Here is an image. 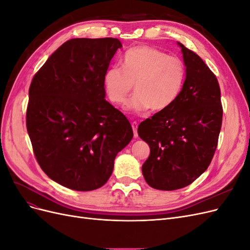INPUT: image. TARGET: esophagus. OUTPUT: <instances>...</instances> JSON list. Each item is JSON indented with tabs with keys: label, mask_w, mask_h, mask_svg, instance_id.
I'll list each match as a JSON object with an SVG mask.
<instances>
[{
	"label": "esophagus",
	"mask_w": 250,
	"mask_h": 250,
	"mask_svg": "<svg viewBox=\"0 0 250 250\" xmlns=\"http://www.w3.org/2000/svg\"><path fill=\"white\" fill-rule=\"evenodd\" d=\"M131 126H132V130H133L134 138H138V123L134 121V122L131 123Z\"/></svg>",
	"instance_id": "esophagus-1"
}]
</instances>
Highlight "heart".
Wrapping results in <instances>:
<instances>
[{"label": "heart", "instance_id": "heart-1", "mask_svg": "<svg viewBox=\"0 0 250 250\" xmlns=\"http://www.w3.org/2000/svg\"><path fill=\"white\" fill-rule=\"evenodd\" d=\"M121 62L122 67H108L103 83L108 99L115 104H123L134 84L135 94L127 101V110L141 113L149 108L166 109L183 90L186 66L176 56L153 47L138 46L127 50Z\"/></svg>", "mask_w": 250, "mask_h": 250}]
</instances>
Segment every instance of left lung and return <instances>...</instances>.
<instances>
[{
  "label": "left lung",
  "mask_w": 250,
  "mask_h": 250,
  "mask_svg": "<svg viewBox=\"0 0 250 250\" xmlns=\"http://www.w3.org/2000/svg\"><path fill=\"white\" fill-rule=\"evenodd\" d=\"M186 81L171 106L140 124L138 133L150 147L142 172L153 188L173 191L191 185L208 169L222 125L221 92L209 67L178 42Z\"/></svg>",
  "instance_id": "obj_1"
}]
</instances>
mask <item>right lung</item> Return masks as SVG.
Returning <instances> with one entry per match:
<instances>
[{"mask_svg":"<svg viewBox=\"0 0 250 250\" xmlns=\"http://www.w3.org/2000/svg\"><path fill=\"white\" fill-rule=\"evenodd\" d=\"M120 48L111 37L67 41L30 85L26 124L36 161L71 190L106 184L118 152L133 137L129 121L105 100L104 74Z\"/></svg>","mask_w":250,"mask_h":250,"instance_id":"right-lung-1","label":"right lung"}]
</instances>
